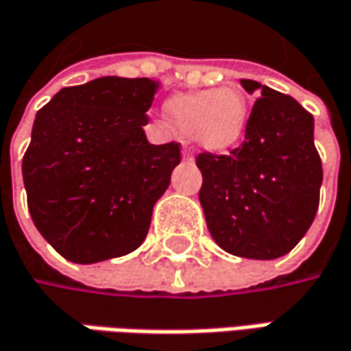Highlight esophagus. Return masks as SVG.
I'll use <instances>...</instances> for the list:
<instances>
[{
	"label": "esophagus",
	"instance_id": "esophagus-1",
	"mask_svg": "<svg viewBox=\"0 0 351 351\" xmlns=\"http://www.w3.org/2000/svg\"><path fill=\"white\" fill-rule=\"evenodd\" d=\"M182 156H184V158H191V156H193V151H191L189 147H184V149H182Z\"/></svg>",
	"mask_w": 351,
	"mask_h": 351
}]
</instances>
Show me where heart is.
Returning <instances> with one entry per match:
<instances>
[{"instance_id": "1", "label": "heart", "mask_w": 351, "mask_h": 351, "mask_svg": "<svg viewBox=\"0 0 351 351\" xmlns=\"http://www.w3.org/2000/svg\"><path fill=\"white\" fill-rule=\"evenodd\" d=\"M165 113L176 131L193 134L196 145L210 153L234 149L250 121L248 101L234 87L173 95Z\"/></svg>"}]
</instances>
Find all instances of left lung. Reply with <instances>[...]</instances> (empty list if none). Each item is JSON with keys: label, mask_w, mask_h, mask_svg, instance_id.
<instances>
[{"label": "left lung", "mask_w": 351, "mask_h": 351, "mask_svg": "<svg viewBox=\"0 0 351 351\" xmlns=\"http://www.w3.org/2000/svg\"><path fill=\"white\" fill-rule=\"evenodd\" d=\"M258 93L242 145L230 155L200 153V204L218 246L234 256L274 260L288 254L314 222L322 160L314 117L296 99L242 79Z\"/></svg>", "instance_id": "1"}]
</instances>
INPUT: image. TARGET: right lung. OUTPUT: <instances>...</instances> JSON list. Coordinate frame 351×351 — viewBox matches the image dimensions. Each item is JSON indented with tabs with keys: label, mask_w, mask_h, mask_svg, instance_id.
I'll use <instances>...</instances> for the list:
<instances>
[{
	"label": "right lung",
	"mask_w": 351,
	"mask_h": 351,
	"mask_svg": "<svg viewBox=\"0 0 351 351\" xmlns=\"http://www.w3.org/2000/svg\"><path fill=\"white\" fill-rule=\"evenodd\" d=\"M158 83L99 77L39 109L21 173L33 224L63 258L93 264L143 244L180 145H151L143 125Z\"/></svg>",
	"instance_id": "add662e5"
}]
</instances>
